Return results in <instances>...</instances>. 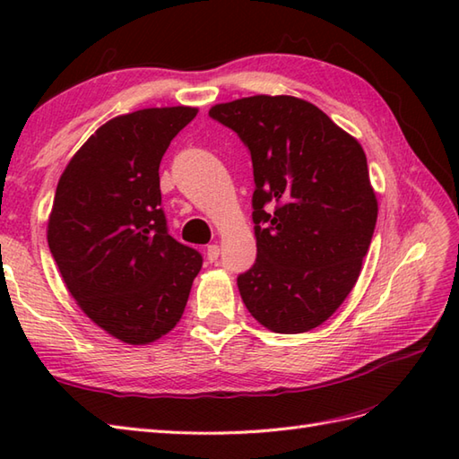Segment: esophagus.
I'll return each instance as SVG.
<instances>
[{"label":"esophagus","mask_w":459,"mask_h":459,"mask_svg":"<svg viewBox=\"0 0 459 459\" xmlns=\"http://www.w3.org/2000/svg\"><path fill=\"white\" fill-rule=\"evenodd\" d=\"M221 255V247L219 245H209L207 247V260L209 262H217Z\"/></svg>","instance_id":"1"}]
</instances>
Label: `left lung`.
I'll list each match as a JSON object with an SVG mask.
<instances>
[{
	"label": "left lung",
	"mask_w": 459,
	"mask_h": 459,
	"mask_svg": "<svg viewBox=\"0 0 459 459\" xmlns=\"http://www.w3.org/2000/svg\"><path fill=\"white\" fill-rule=\"evenodd\" d=\"M209 116L240 135L255 171L258 255L237 280L240 298L276 333L316 329L355 288L375 232L365 152L296 96H248L214 104Z\"/></svg>",
	"instance_id": "8db88e82"
}]
</instances>
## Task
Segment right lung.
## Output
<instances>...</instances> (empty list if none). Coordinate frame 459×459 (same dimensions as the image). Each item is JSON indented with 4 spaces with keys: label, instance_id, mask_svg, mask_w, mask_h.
Returning a JSON list of instances; mask_svg holds the SVG:
<instances>
[{
    "label": "right lung",
    "instance_id": "1",
    "mask_svg": "<svg viewBox=\"0 0 459 459\" xmlns=\"http://www.w3.org/2000/svg\"><path fill=\"white\" fill-rule=\"evenodd\" d=\"M199 108L165 106L102 124L58 179L47 240L92 324L150 345L179 324L203 258L168 235L160 163Z\"/></svg>",
    "mask_w": 459,
    "mask_h": 459
}]
</instances>
